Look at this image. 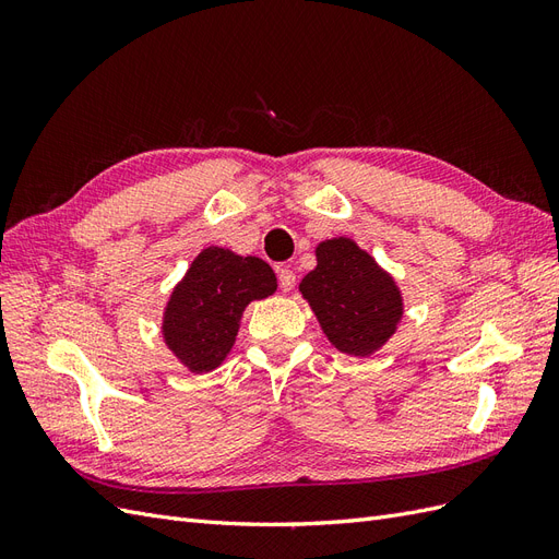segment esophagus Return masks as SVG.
I'll list each match as a JSON object with an SVG mask.
<instances>
[{"instance_id": "obj_1", "label": "esophagus", "mask_w": 559, "mask_h": 559, "mask_svg": "<svg viewBox=\"0 0 559 559\" xmlns=\"http://www.w3.org/2000/svg\"><path fill=\"white\" fill-rule=\"evenodd\" d=\"M277 280H280V289L282 292H292L296 286V273L289 267H280L277 270Z\"/></svg>"}]
</instances>
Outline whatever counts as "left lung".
Returning <instances> with one entry per match:
<instances>
[{
	"mask_svg": "<svg viewBox=\"0 0 559 559\" xmlns=\"http://www.w3.org/2000/svg\"><path fill=\"white\" fill-rule=\"evenodd\" d=\"M329 341L354 357H368L396 331L403 300L394 280L347 238L317 247V267L300 282Z\"/></svg>",
	"mask_w": 559,
	"mask_h": 559,
	"instance_id": "8db88e82",
	"label": "left lung"
}]
</instances>
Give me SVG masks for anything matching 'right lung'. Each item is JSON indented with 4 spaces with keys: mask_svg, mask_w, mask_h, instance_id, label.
Here are the masks:
<instances>
[{
    "mask_svg": "<svg viewBox=\"0 0 559 559\" xmlns=\"http://www.w3.org/2000/svg\"><path fill=\"white\" fill-rule=\"evenodd\" d=\"M275 289V273L265 261L222 247L205 249L167 302V347L193 373H207L226 359L249 302Z\"/></svg>",
    "mask_w": 559,
    "mask_h": 559,
    "instance_id": "1",
    "label": "right lung"
}]
</instances>
